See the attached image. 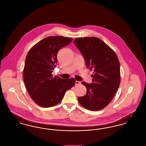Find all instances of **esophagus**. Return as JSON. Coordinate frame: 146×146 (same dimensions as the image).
<instances>
[{"mask_svg": "<svg viewBox=\"0 0 146 146\" xmlns=\"http://www.w3.org/2000/svg\"><path fill=\"white\" fill-rule=\"evenodd\" d=\"M81 84V82H79V81H76V82H75V84H76V85H79V84Z\"/></svg>", "mask_w": 146, "mask_h": 146, "instance_id": "esophagus-1", "label": "esophagus"}]
</instances>
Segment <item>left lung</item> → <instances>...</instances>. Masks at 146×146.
<instances>
[{"mask_svg":"<svg viewBox=\"0 0 146 146\" xmlns=\"http://www.w3.org/2000/svg\"><path fill=\"white\" fill-rule=\"evenodd\" d=\"M74 43L84 58L87 67L93 71V83L82 82L87 93L78 98L83 108L99 111L108 106L118 89L120 64L114 51L100 38L85 37L75 39Z\"/></svg>","mask_w":146,"mask_h":146,"instance_id":"8db88e82","label":"left lung"}]
</instances>
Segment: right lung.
Wrapping results in <instances>:
<instances>
[{
	"mask_svg": "<svg viewBox=\"0 0 146 146\" xmlns=\"http://www.w3.org/2000/svg\"><path fill=\"white\" fill-rule=\"evenodd\" d=\"M72 38L62 36H48L34 45L27 53L23 80L33 100L43 108L55 106L62 101L65 92L75 84L74 78L53 77L57 63V53Z\"/></svg>",
	"mask_w": 146,
	"mask_h": 146,
	"instance_id": "right-lung-1",
	"label": "right lung"
}]
</instances>
